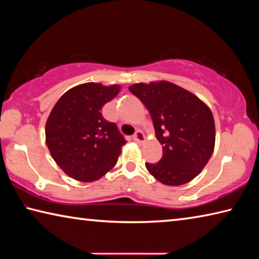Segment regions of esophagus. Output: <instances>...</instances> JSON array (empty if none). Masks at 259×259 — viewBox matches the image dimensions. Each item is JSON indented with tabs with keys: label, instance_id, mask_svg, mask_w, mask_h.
<instances>
[{
	"label": "esophagus",
	"instance_id": "obj_1",
	"mask_svg": "<svg viewBox=\"0 0 259 259\" xmlns=\"http://www.w3.org/2000/svg\"><path fill=\"white\" fill-rule=\"evenodd\" d=\"M133 139L135 140L136 143H139L142 144L145 142V136H144V134L142 133V131H136V134L133 136Z\"/></svg>",
	"mask_w": 259,
	"mask_h": 259
}]
</instances>
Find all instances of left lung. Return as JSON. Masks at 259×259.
I'll list each match as a JSON object with an SVG mask.
<instances>
[{
  "label": "left lung",
  "mask_w": 259,
  "mask_h": 259,
  "mask_svg": "<svg viewBox=\"0 0 259 259\" xmlns=\"http://www.w3.org/2000/svg\"><path fill=\"white\" fill-rule=\"evenodd\" d=\"M129 90L150 112L162 147L161 160L145 165L153 177L169 186L191 182L212 155L214 122L203 102L171 82L137 83Z\"/></svg>",
  "instance_id": "8db88e82"
}]
</instances>
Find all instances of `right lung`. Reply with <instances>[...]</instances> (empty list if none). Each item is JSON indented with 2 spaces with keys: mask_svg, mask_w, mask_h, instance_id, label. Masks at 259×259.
Wrapping results in <instances>:
<instances>
[{
  "mask_svg": "<svg viewBox=\"0 0 259 259\" xmlns=\"http://www.w3.org/2000/svg\"><path fill=\"white\" fill-rule=\"evenodd\" d=\"M120 85L83 83L69 89L52 108L46 142L63 171L76 181H97L116 164L125 139L100 109L119 94Z\"/></svg>",
  "mask_w": 259,
  "mask_h": 259,
  "instance_id": "add662e5",
  "label": "right lung"
}]
</instances>
